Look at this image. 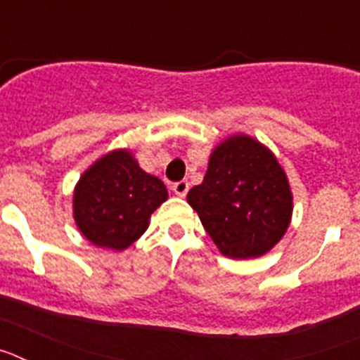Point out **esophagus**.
Segmentation results:
<instances>
[{
    "instance_id": "1",
    "label": "esophagus",
    "mask_w": 360,
    "mask_h": 360,
    "mask_svg": "<svg viewBox=\"0 0 360 360\" xmlns=\"http://www.w3.org/2000/svg\"><path fill=\"white\" fill-rule=\"evenodd\" d=\"M171 189H173L174 195L180 196V198H184V196L187 195V191H189V182H187V180H180V182H174L173 186H171Z\"/></svg>"
}]
</instances>
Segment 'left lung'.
Instances as JSON below:
<instances>
[{
	"mask_svg": "<svg viewBox=\"0 0 360 360\" xmlns=\"http://www.w3.org/2000/svg\"><path fill=\"white\" fill-rule=\"evenodd\" d=\"M219 252L234 259L269 252L290 224L292 195L269 149L236 135L214 149L203 182L187 195Z\"/></svg>",
	"mask_w": 360,
	"mask_h": 360,
	"instance_id": "8db88e82",
	"label": "left lung"
}]
</instances>
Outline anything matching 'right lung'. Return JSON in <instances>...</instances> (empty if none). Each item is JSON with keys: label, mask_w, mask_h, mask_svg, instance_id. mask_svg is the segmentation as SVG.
<instances>
[{"label": "right lung", "mask_w": 360, "mask_h": 360, "mask_svg": "<svg viewBox=\"0 0 360 360\" xmlns=\"http://www.w3.org/2000/svg\"><path fill=\"white\" fill-rule=\"evenodd\" d=\"M165 200L162 180L144 173L129 151H113L79 180L73 216L86 240L124 250L144 234L151 212Z\"/></svg>", "instance_id": "obj_1"}]
</instances>
